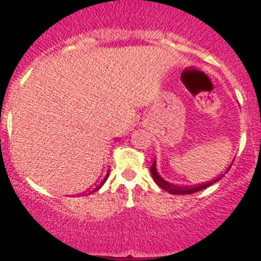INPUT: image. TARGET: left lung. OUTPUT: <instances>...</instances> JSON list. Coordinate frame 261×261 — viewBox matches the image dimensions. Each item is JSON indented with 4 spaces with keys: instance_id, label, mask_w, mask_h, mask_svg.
Here are the masks:
<instances>
[{
    "instance_id": "obj_1",
    "label": "left lung",
    "mask_w": 261,
    "mask_h": 261,
    "mask_svg": "<svg viewBox=\"0 0 261 261\" xmlns=\"http://www.w3.org/2000/svg\"><path fill=\"white\" fill-rule=\"evenodd\" d=\"M230 167L227 168V171L230 169ZM226 172H225V173H226ZM150 173H151V176H153V178H154V181L157 182V186L161 187L163 190L168 191V192L172 195L194 194V192H198V191H202V190H204V188H207V187H210L211 184H214L215 181H218V180H221V178L223 177V174H221L219 177L214 178L213 181H207V182H204V184H195V186H187V187L186 186H176V184L168 182L167 180H164V178L160 176L159 172H157V168H155V161L150 167Z\"/></svg>"
}]
</instances>
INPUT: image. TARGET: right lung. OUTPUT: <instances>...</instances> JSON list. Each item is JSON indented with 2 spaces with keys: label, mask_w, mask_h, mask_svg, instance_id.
<instances>
[{
  "label": "right lung",
  "mask_w": 261,
  "mask_h": 261,
  "mask_svg": "<svg viewBox=\"0 0 261 261\" xmlns=\"http://www.w3.org/2000/svg\"><path fill=\"white\" fill-rule=\"evenodd\" d=\"M108 173H110V171H108ZM108 173H107V176H106V177H104V180H102V181L100 182V184H98V186L96 187V188H93V191H90V194H92V192H96V191H97L98 188H101V186H102V184H104V182H106L107 177H108Z\"/></svg>",
  "instance_id": "obj_1"
}]
</instances>
